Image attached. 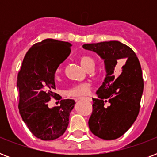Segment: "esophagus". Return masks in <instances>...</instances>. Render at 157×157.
<instances>
[{
  "mask_svg": "<svg viewBox=\"0 0 157 157\" xmlns=\"http://www.w3.org/2000/svg\"><path fill=\"white\" fill-rule=\"evenodd\" d=\"M78 99H85V100L88 101V102H92V98H90V97H86V98H78Z\"/></svg>",
  "mask_w": 157,
  "mask_h": 157,
  "instance_id": "obj_1",
  "label": "esophagus"
}]
</instances>
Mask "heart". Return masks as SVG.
I'll use <instances>...</instances> for the list:
<instances>
[{
  "instance_id": "1",
  "label": "heart",
  "mask_w": 157,
  "mask_h": 157,
  "mask_svg": "<svg viewBox=\"0 0 157 157\" xmlns=\"http://www.w3.org/2000/svg\"><path fill=\"white\" fill-rule=\"evenodd\" d=\"M81 64L82 65L84 68L86 70L90 67H95V60L91 56L89 55H84L81 56L80 59ZM62 69L60 67H59L55 71V76L58 77L59 74L61 73ZM91 90V85L90 83H82L74 86L72 88H71L68 90L67 94L71 96H76V97H80V96L87 95Z\"/></svg>"
}]
</instances>
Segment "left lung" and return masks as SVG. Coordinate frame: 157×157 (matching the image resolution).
<instances>
[{
  "instance_id": "8db88e82",
  "label": "left lung",
  "mask_w": 157,
  "mask_h": 157,
  "mask_svg": "<svg viewBox=\"0 0 157 157\" xmlns=\"http://www.w3.org/2000/svg\"><path fill=\"white\" fill-rule=\"evenodd\" d=\"M82 47L99 55L106 71L104 81L96 91L98 98H93L90 129L105 140L118 139L132 126L139 115L144 91L139 59L131 48L117 40L85 44ZM124 62L122 70H119V65ZM105 102L109 103L107 107Z\"/></svg>"
}]
</instances>
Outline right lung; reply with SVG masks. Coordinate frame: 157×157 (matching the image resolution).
Instances as JSON below:
<instances>
[{"label": "right lung", "instance_id": "1", "mask_svg": "<svg viewBox=\"0 0 157 157\" xmlns=\"http://www.w3.org/2000/svg\"><path fill=\"white\" fill-rule=\"evenodd\" d=\"M71 46L50 38L36 43L27 52L18 74L19 113L33 135L41 140H54L64 134L76 104L73 99H62L59 106L48 107L50 97L57 94L53 92L55 71L68 57Z\"/></svg>", "mask_w": 157, "mask_h": 157}]
</instances>
